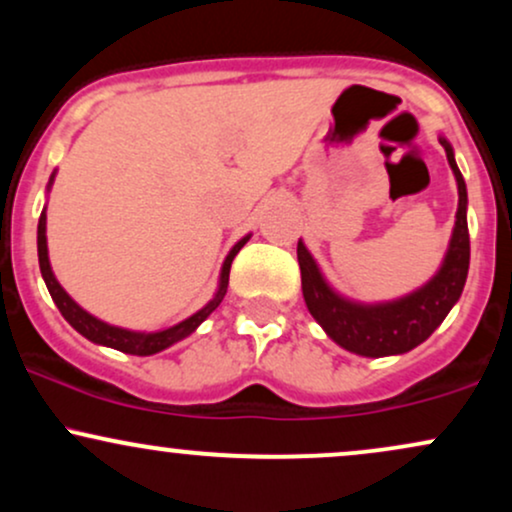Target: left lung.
I'll use <instances>...</instances> for the list:
<instances>
[{
  "mask_svg": "<svg viewBox=\"0 0 512 512\" xmlns=\"http://www.w3.org/2000/svg\"><path fill=\"white\" fill-rule=\"evenodd\" d=\"M457 180V214L452 238L443 264L421 289L385 303H358L344 298L327 284L303 240H298V264H301L303 298L317 325L332 342L351 354L380 358L407 354L426 342L452 305L460 301L469 272V228H467V185L455 163V151L445 137H438Z\"/></svg>",
  "mask_w": 512,
  "mask_h": 512,
  "instance_id": "obj_1",
  "label": "left lung"
}]
</instances>
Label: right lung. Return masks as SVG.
Here are the masks:
<instances>
[{
    "label": "right lung",
    "mask_w": 512,
    "mask_h": 512,
    "mask_svg": "<svg viewBox=\"0 0 512 512\" xmlns=\"http://www.w3.org/2000/svg\"><path fill=\"white\" fill-rule=\"evenodd\" d=\"M52 182H55V173L50 175L48 190L52 187ZM45 228H48V216H45V209H43V214H40V221H38V262H40V274H43L45 286H48L52 301H55L57 308H60V313H62L64 320H67L69 325H72L74 330L81 334V337H86L88 342L101 344V346H110V349H117V351H122V354H132V356L158 354V351L168 349V346H173L175 342H180V339L190 337V334L195 332L197 327L202 325V322L207 320V317L214 313L216 308H219V303L223 301V296H226V289H228V274H231L233 257H236L238 252H240V248H243V245L250 240V236L240 238L238 243L231 248V252H228L226 260H223V267H221L219 289H216L214 298H211V301L204 305L202 310H197L195 315H190V317H187V320L178 322V325L168 327V330L134 332V330H125V327L108 325V322L98 320V317H93L91 313H86V310L81 308V305L76 303L74 298L62 289L60 281L55 279V274H52V267H50L48 236H45Z\"/></svg>",
    "instance_id": "right-lung-1"
}]
</instances>
